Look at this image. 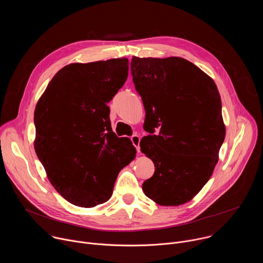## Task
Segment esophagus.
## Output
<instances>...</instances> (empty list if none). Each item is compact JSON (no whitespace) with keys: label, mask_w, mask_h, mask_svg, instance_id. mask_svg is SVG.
<instances>
[{"label":"esophagus","mask_w":263,"mask_h":263,"mask_svg":"<svg viewBox=\"0 0 263 263\" xmlns=\"http://www.w3.org/2000/svg\"><path fill=\"white\" fill-rule=\"evenodd\" d=\"M131 140H132V142H133V144H134V146L136 147V149H137V152H139V149H140V146H139V142H140V137L138 136V135H133L132 137H131Z\"/></svg>","instance_id":"obj_1"}]
</instances>
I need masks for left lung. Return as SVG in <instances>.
I'll list each match as a JSON object with an SVG mask.
<instances>
[{
    "label": "left lung",
    "mask_w": 263,
    "mask_h": 263,
    "mask_svg": "<svg viewBox=\"0 0 263 263\" xmlns=\"http://www.w3.org/2000/svg\"><path fill=\"white\" fill-rule=\"evenodd\" d=\"M131 73L148 132L140 140V151L156 167L142 191L160 206L190 202L210 179L226 136L217 87L181 57L133 56Z\"/></svg>",
    "instance_id": "obj_1"
}]
</instances>
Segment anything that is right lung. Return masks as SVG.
I'll list each match as a JSON object with an SVG mask.
<instances>
[{"label":"right lung","mask_w":263,"mask_h":263,"mask_svg":"<svg viewBox=\"0 0 263 263\" xmlns=\"http://www.w3.org/2000/svg\"><path fill=\"white\" fill-rule=\"evenodd\" d=\"M127 58L62 67L34 111V148L54 189L70 204L107 202L119 173L136 156L111 129L107 104L128 77Z\"/></svg>","instance_id":"obj_1"}]
</instances>
